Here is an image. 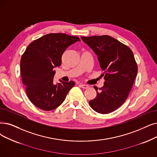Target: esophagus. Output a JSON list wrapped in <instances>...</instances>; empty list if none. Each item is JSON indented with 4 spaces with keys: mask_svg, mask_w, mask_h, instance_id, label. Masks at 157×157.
<instances>
[{
    "mask_svg": "<svg viewBox=\"0 0 157 157\" xmlns=\"http://www.w3.org/2000/svg\"><path fill=\"white\" fill-rule=\"evenodd\" d=\"M80 86H81V87H82L83 88H84V89H86V88H88V87H89V86L86 85V84H81Z\"/></svg>",
    "mask_w": 157,
    "mask_h": 157,
    "instance_id": "34e87169",
    "label": "esophagus"
}]
</instances>
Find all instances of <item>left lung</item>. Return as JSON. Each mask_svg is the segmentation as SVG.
<instances>
[{"label": "left lung", "instance_id": "1", "mask_svg": "<svg viewBox=\"0 0 157 157\" xmlns=\"http://www.w3.org/2000/svg\"><path fill=\"white\" fill-rule=\"evenodd\" d=\"M98 56L104 71L105 82L89 105L98 113L106 114L117 110L126 100L137 74V64L129 47L108 35L81 36Z\"/></svg>", "mask_w": 157, "mask_h": 157}]
</instances>
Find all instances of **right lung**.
I'll list each match as a JSON object with an SVG mask.
<instances>
[{
    "label": "right lung",
    "instance_id": "obj_1",
    "mask_svg": "<svg viewBox=\"0 0 157 157\" xmlns=\"http://www.w3.org/2000/svg\"><path fill=\"white\" fill-rule=\"evenodd\" d=\"M80 41L78 36L64 33L47 34L32 42L22 54L20 72L26 94L31 103L41 110H52L64 101L75 85L72 81H53L54 68L62 64L68 47Z\"/></svg>",
    "mask_w": 157,
    "mask_h": 157
}]
</instances>
